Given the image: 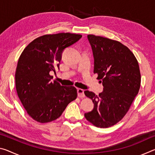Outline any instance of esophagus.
<instances>
[{
    "label": "esophagus",
    "mask_w": 155,
    "mask_h": 155,
    "mask_svg": "<svg viewBox=\"0 0 155 155\" xmlns=\"http://www.w3.org/2000/svg\"><path fill=\"white\" fill-rule=\"evenodd\" d=\"M77 92H78V96L79 98H84L85 97V94H84V90L82 89L78 88L77 89Z\"/></svg>",
    "instance_id": "34e87169"
}]
</instances>
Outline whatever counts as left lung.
<instances>
[{
    "instance_id": "left-lung-1",
    "label": "left lung",
    "mask_w": 155,
    "mask_h": 155,
    "mask_svg": "<svg viewBox=\"0 0 155 155\" xmlns=\"http://www.w3.org/2000/svg\"><path fill=\"white\" fill-rule=\"evenodd\" d=\"M87 38L94 57V73L102 80L104 90L98 96L84 91L94 104V109L85 117L96 127L108 128L124 117L137 95L140 67L134 54L120 41L94 35H88Z\"/></svg>"
}]
</instances>
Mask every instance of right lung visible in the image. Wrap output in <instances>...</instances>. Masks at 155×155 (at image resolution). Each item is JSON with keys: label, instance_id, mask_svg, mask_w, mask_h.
Listing matches in <instances>:
<instances>
[{"label": "right lung", "instance_id": "obj_1", "mask_svg": "<svg viewBox=\"0 0 155 155\" xmlns=\"http://www.w3.org/2000/svg\"><path fill=\"white\" fill-rule=\"evenodd\" d=\"M82 35L70 33L47 34L31 41L20 54L15 71V88L26 111L40 123L61 116L77 97L74 86L51 81V71L59 68L63 51Z\"/></svg>", "mask_w": 155, "mask_h": 155}]
</instances>
